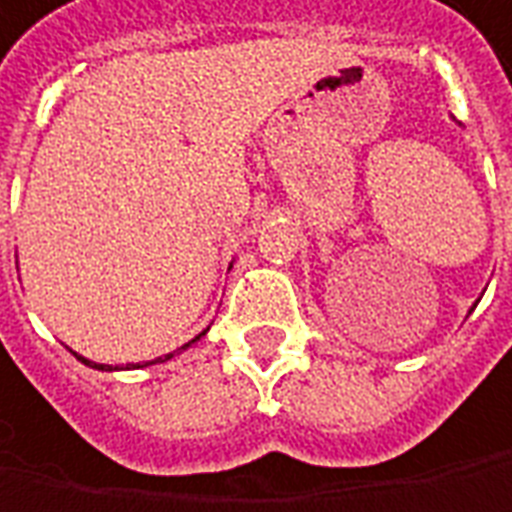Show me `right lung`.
<instances>
[{
  "instance_id": "obj_1",
  "label": "right lung",
  "mask_w": 512,
  "mask_h": 512,
  "mask_svg": "<svg viewBox=\"0 0 512 512\" xmlns=\"http://www.w3.org/2000/svg\"><path fill=\"white\" fill-rule=\"evenodd\" d=\"M202 335H205V332H200V335H197L194 341H188V344H185L183 349H188V346H191V344H197V341H200ZM174 355H177V352H168V355H163V358H157V360H168V358H174ZM75 358L81 360V363H87V366H92V369H106V372L112 369V366H104V363H89V360H87V358H81V355H75ZM157 360H152V363H157Z\"/></svg>"
}]
</instances>
